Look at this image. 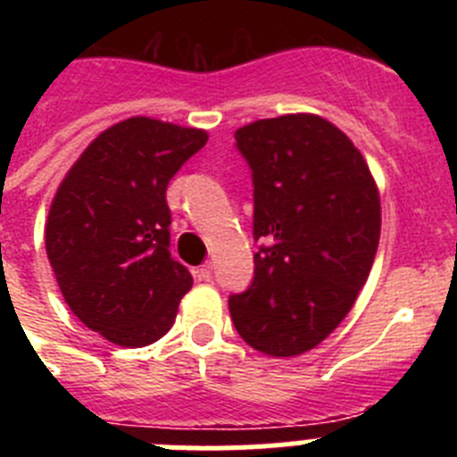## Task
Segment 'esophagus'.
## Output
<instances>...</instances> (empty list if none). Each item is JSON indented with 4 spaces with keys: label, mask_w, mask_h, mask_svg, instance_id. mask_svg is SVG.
I'll use <instances>...</instances> for the list:
<instances>
[{
    "label": "esophagus",
    "mask_w": 457,
    "mask_h": 457,
    "mask_svg": "<svg viewBox=\"0 0 457 457\" xmlns=\"http://www.w3.org/2000/svg\"><path fill=\"white\" fill-rule=\"evenodd\" d=\"M196 278L199 281H212V263H204L196 270Z\"/></svg>",
    "instance_id": "1"
}]
</instances>
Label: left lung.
<instances>
[{
  "instance_id": "8db88e82",
  "label": "left lung",
  "mask_w": 457,
  "mask_h": 457,
  "mask_svg": "<svg viewBox=\"0 0 457 457\" xmlns=\"http://www.w3.org/2000/svg\"><path fill=\"white\" fill-rule=\"evenodd\" d=\"M236 146L252 169L263 245L228 311L253 350L295 357L325 341L364 288L382 221L378 185L353 141L316 114L253 120Z\"/></svg>"
}]
</instances>
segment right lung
<instances>
[{
  "label": "right lung",
  "mask_w": 457,
  "mask_h": 457,
  "mask_svg": "<svg viewBox=\"0 0 457 457\" xmlns=\"http://www.w3.org/2000/svg\"><path fill=\"white\" fill-rule=\"evenodd\" d=\"M208 132L132 116L100 132L66 173L46 249L71 311L123 348L171 329L192 274L171 252L167 185Z\"/></svg>",
  "instance_id": "add662e5"
}]
</instances>
